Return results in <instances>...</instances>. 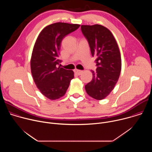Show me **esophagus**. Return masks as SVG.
Instances as JSON below:
<instances>
[{
	"label": "esophagus",
	"instance_id": "esophagus-1",
	"mask_svg": "<svg viewBox=\"0 0 152 152\" xmlns=\"http://www.w3.org/2000/svg\"><path fill=\"white\" fill-rule=\"evenodd\" d=\"M74 72H75V73L76 75H80L82 73V72H83L82 71L79 70H77V69L75 70Z\"/></svg>",
	"mask_w": 152,
	"mask_h": 152
}]
</instances>
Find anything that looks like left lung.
Segmentation results:
<instances>
[{"label": "left lung", "mask_w": 152, "mask_h": 152, "mask_svg": "<svg viewBox=\"0 0 152 152\" xmlns=\"http://www.w3.org/2000/svg\"><path fill=\"white\" fill-rule=\"evenodd\" d=\"M88 40L91 55L96 56V71L91 70L93 79L85 86L87 94L102 100L113 90L121 70V59L117 41L112 32L100 25H81Z\"/></svg>", "instance_id": "obj_1"}]
</instances>
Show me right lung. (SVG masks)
I'll use <instances>...</instances> for the list:
<instances>
[{"label": "right lung", "mask_w": 152, "mask_h": 152, "mask_svg": "<svg viewBox=\"0 0 152 152\" xmlns=\"http://www.w3.org/2000/svg\"><path fill=\"white\" fill-rule=\"evenodd\" d=\"M79 26L55 23L46 26L36 39L31 59V73L38 90L49 99L54 100L64 96L74 77L73 70L57 67V65L61 61L58 56L63 38Z\"/></svg>", "instance_id": "add662e5"}]
</instances>
